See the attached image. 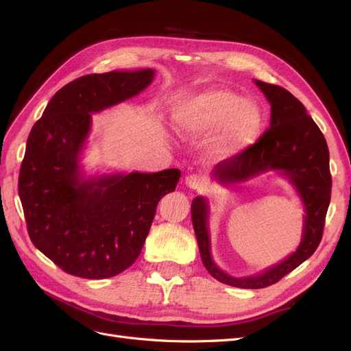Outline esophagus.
I'll use <instances>...</instances> for the list:
<instances>
[{
    "mask_svg": "<svg viewBox=\"0 0 351 351\" xmlns=\"http://www.w3.org/2000/svg\"><path fill=\"white\" fill-rule=\"evenodd\" d=\"M184 183H186V186L189 189L200 190V189H204V186H205V180L202 178V177H199V176H196V174H190V176L186 177Z\"/></svg>",
    "mask_w": 351,
    "mask_h": 351,
    "instance_id": "1",
    "label": "esophagus"
}]
</instances>
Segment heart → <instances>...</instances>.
<instances>
[{
	"instance_id": "b5f03b06",
	"label": "heart",
	"mask_w": 351,
	"mask_h": 351,
	"mask_svg": "<svg viewBox=\"0 0 351 351\" xmlns=\"http://www.w3.org/2000/svg\"><path fill=\"white\" fill-rule=\"evenodd\" d=\"M174 120L186 136H202L221 129L212 151L217 156H231L258 141L265 119L253 99H243L227 89H208L180 104Z\"/></svg>"
}]
</instances>
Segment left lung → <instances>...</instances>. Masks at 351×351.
<instances>
[{"instance_id": "left-lung-1", "label": "left lung", "mask_w": 351, "mask_h": 351, "mask_svg": "<svg viewBox=\"0 0 351 351\" xmlns=\"http://www.w3.org/2000/svg\"><path fill=\"white\" fill-rule=\"evenodd\" d=\"M254 83L271 104L269 129L247 149L217 164L212 177L222 184L246 182L271 169L289 177L306 210L300 246L289 258L259 275L231 277L221 271L210 258L206 199L197 196L192 202L193 228L206 271L219 282L253 290L278 282L315 253L324 234L332 187L326 141L312 117L307 115L304 105L277 84L261 80H254Z\"/></svg>"}]
</instances>
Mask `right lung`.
Masks as SVG:
<instances>
[{"label":"right lung","mask_w":351,"mask_h":351,"mask_svg":"<svg viewBox=\"0 0 351 351\" xmlns=\"http://www.w3.org/2000/svg\"><path fill=\"white\" fill-rule=\"evenodd\" d=\"M155 71L88 74L67 83L32 127L19 174V196L32 243L74 277L102 280L139 258L158 202L182 173H130L83 178L79 155L92 112L136 97Z\"/></svg>","instance_id":"right-lung-1"}]
</instances>
